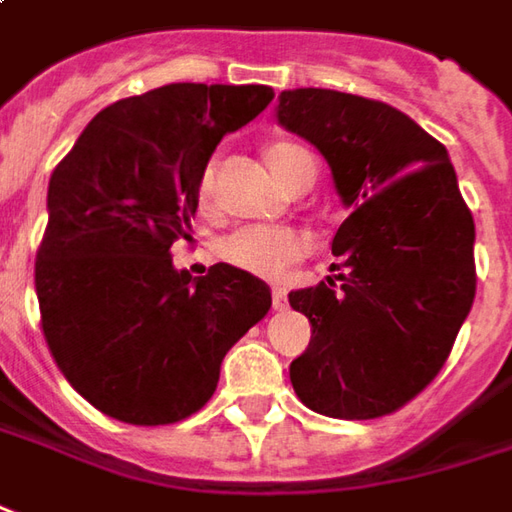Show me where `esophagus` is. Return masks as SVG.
<instances>
[{
	"label": "esophagus",
	"instance_id": "esophagus-1",
	"mask_svg": "<svg viewBox=\"0 0 512 512\" xmlns=\"http://www.w3.org/2000/svg\"><path fill=\"white\" fill-rule=\"evenodd\" d=\"M273 307H276V310H287V307H290L287 290H281V287H273Z\"/></svg>",
	"mask_w": 512,
	"mask_h": 512
}]
</instances>
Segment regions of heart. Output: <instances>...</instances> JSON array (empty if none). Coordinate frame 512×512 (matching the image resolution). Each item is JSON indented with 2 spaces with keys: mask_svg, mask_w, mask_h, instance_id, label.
I'll list each match as a JSON object with an SVG mask.
<instances>
[{
  "mask_svg": "<svg viewBox=\"0 0 512 512\" xmlns=\"http://www.w3.org/2000/svg\"><path fill=\"white\" fill-rule=\"evenodd\" d=\"M267 163L276 171L281 183L287 188H296L310 171H318L312 154L290 143L279 140L267 146ZM214 180H216V163L208 160L200 171L197 180V202L202 208L214 205ZM216 253L225 264H231L242 273L259 276V279H281L290 267L301 262L310 253V239L304 233L293 228H276V225H245L236 228L228 236L219 239Z\"/></svg>",
  "mask_w": 512,
  "mask_h": 512,
  "instance_id": "b5f03b06",
  "label": "heart"
}]
</instances>
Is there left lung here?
Segmentation results:
<instances>
[{
    "label": "left lung",
    "mask_w": 512,
    "mask_h": 512,
    "mask_svg": "<svg viewBox=\"0 0 512 512\" xmlns=\"http://www.w3.org/2000/svg\"><path fill=\"white\" fill-rule=\"evenodd\" d=\"M279 123L327 157L352 211L332 239L338 281L290 293L312 324L290 383L324 417H386L440 375L471 312L473 216L445 146L394 106L287 89Z\"/></svg>",
    "instance_id": "1"
}]
</instances>
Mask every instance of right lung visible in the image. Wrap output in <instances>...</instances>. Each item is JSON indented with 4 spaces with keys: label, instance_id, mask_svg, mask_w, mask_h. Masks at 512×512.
I'll use <instances>...</instances> for the list:
<instances>
[{
    "label": "right lung",
    "instance_id": "obj_1",
    "mask_svg": "<svg viewBox=\"0 0 512 512\" xmlns=\"http://www.w3.org/2000/svg\"><path fill=\"white\" fill-rule=\"evenodd\" d=\"M273 101L264 84H168L106 106L50 177L36 250L41 332L70 386L106 417L171 425L197 414L219 363L273 298L214 264L191 279L197 180L216 143Z\"/></svg>",
    "mask_w": 512,
    "mask_h": 512
}]
</instances>
